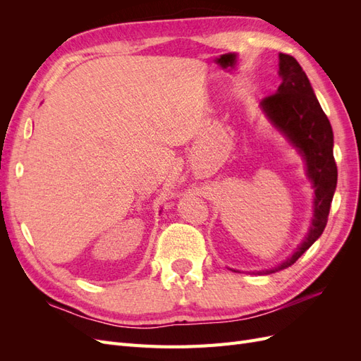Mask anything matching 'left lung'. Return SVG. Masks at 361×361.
Returning <instances> with one entry per match:
<instances>
[{
  "label": "left lung",
  "mask_w": 361,
  "mask_h": 361,
  "mask_svg": "<svg viewBox=\"0 0 361 361\" xmlns=\"http://www.w3.org/2000/svg\"><path fill=\"white\" fill-rule=\"evenodd\" d=\"M281 84L276 93L262 99V110L295 147L302 154L307 176L314 188V214L310 232L297 251L283 264L269 269L276 272L297 262L318 239L329 221L330 206L337 183V166L333 155V129L329 117L316 99L307 75L300 63L288 54L279 56Z\"/></svg>",
  "instance_id": "left-lung-1"
}]
</instances>
